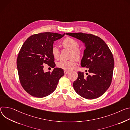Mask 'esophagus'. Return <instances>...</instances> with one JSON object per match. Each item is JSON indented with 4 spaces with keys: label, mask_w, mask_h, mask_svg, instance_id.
Segmentation results:
<instances>
[{
    "label": "esophagus",
    "mask_w": 130,
    "mask_h": 130,
    "mask_svg": "<svg viewBox=\"0 0 130 130\" xmlns=\"http://www.w3.org/2000/svg\"><path fill=\"white\" fill-rule=\"evenodd\" d=\"M69 72H70L69 71H67V70H64V73L65 74H67L69 73Z\"/></svg>",
    "instance_id": "34e87169"
}]
</instances>
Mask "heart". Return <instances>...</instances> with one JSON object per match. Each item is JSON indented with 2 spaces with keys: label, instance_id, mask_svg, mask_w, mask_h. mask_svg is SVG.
Here are the masks:
<instances>
[{
  "label": "heart",
  "instance_id": "heart-1",
  "mask_svg": "<svg viewBox=\"0 0 130 130\" xmlns=\"http://www.w3.org/2000/svg\"><path fill=\"white\" fill-rule=\"evenodd\" d=\"M61 45L64 48L71 51V58L73 57L69 60H61L57 63L58 67L65 70L72 69L76 64V59L79 60L82 56V51L79 48V44L77 41L70 38H66L61 42ZM52 54L56 59H58L60 56V52L57 46H53L51 48Z\"/></svg>",
  "mask_w": 130,
  "mask_h": 130
}]
</instances>
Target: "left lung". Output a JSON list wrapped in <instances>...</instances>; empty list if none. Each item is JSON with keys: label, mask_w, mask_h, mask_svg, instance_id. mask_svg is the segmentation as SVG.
I'll return each mask as SVG.
<instances>
[{"label": "left lung", "mask_w": 130, "mask_h": 130, "mask_svg": "<svg viewBox=\"0 0 130 130\" xmlns=\"http://www.w3.org/2000/svg\"><path fill=\"white\" fill-rule=\"evenodd\" d=\"M85 43V48L81 66L86 67L90 73L85 77L78 71L77 79L73 83L76 92L83 98L94 99L103 95L111 83L114 59L106 43L100 37L90 34L67 33ZM87 72V70H86Z\"/></svg>", "instance_id": "obj_1"}]
</instances>
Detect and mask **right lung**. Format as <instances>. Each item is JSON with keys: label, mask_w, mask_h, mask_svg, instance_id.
<instances>
[{"label": "right lung", "mask_w": 130, "mask_h": 130, "mask_svg": "<svg viewBox=\"0 0 130 130\" xmlns=\"http://www.w3.org/2000/svg\"><path fill=\"white\" fill-rule=\"evenodd\" d=\"M64 35L50 32L35 34L22 46L17 62L19 77L23 88L30 95L36 98L50 95L64 75L63 69L59 68H54L52 72H44L43 66L55 67L51 48L54 42Z\"/></svg>", "instance_id": "1"}]
</instances>
